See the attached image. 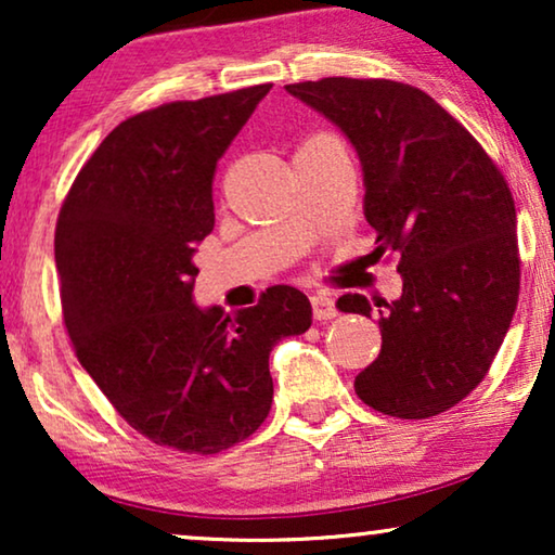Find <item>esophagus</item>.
<instances>
[{
  "label": "esophagus",
  "mask_w": 555,
  "mask_h": 555,
  "mask_svg": "<svg viewBox=\"0 0 555 555\" xmlns=\"http://www.w3.org/2000/svg\"><path fill=\"white\" fill-rule=\"evenodd\" d=\"M310 306H313L315 321H331V318L338 315L336 300L328 298V295H313V298H310Z\"/></svg>",
  "instance_id": "34e87169"
}]
</instances>
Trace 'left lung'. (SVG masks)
Segmentation results:
<instances>
[{
  "mask_svg": "<svg viewBox=\"0 0 555 555\" xmlns=\"http://www.w3.org/2000/svg\"><path fill=\"white\" fill-rule=\"evenodd\" d=\"M351 141L376 249L399 255L401 295L378 306L382 353L356 376L363 404L427 420L482 382L518 306L515 204L503 173L424 90L393 80L285 86ZM338 310L371 318L359 293Z\"/></svg>",
  "mask_w": 555,
  "mask_h": 555,
  "instance_id": "left-lung-1",
  "label": "left lung"
}]
</instances>
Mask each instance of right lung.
Instances as JSON below:
<instances>
[{
  "mask_svg": "<svg viewBox=\"0 0 555 555\" xmlns=\"http://www.w3.org/2000/svg\"><path fill=\"white\" fill-rule=\"evenodd\" d=\"M270 82L143 111L105 135L57 217L63 318L80 366L151 442L217 454L272 404L270 351L313 323L298 287L227 315L194 302L196 245L215 230L217 162Z\"/></svg>",
  "mask_w": 555,
  "mask_h": 555,
  "instance_id": "add662e5",
  "label": "right lung"
}]
</instances>
